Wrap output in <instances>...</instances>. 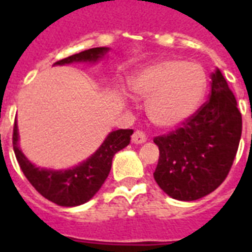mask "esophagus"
Here are the masks:
<instances>
[{
	"mask_svg": "<svg viewBox=\"0 0 252 252\" xmlns=\"http://www.w3.org/2000/svg\"><path fill=\"white\" fill-rule=\"evenodd\" d=\"M146 141V136L142 130H136L132 136V142L133 144H144Z\"/></svg>",
	"mask_w": 252,
	"mask_h": 252,
	"instance_id": "obj_1",
	"label": "esophagus"
}]
</instances>
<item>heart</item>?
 <instances>
[{
  "mask_svg": "<svg viewBox=\"0 0 252 252\" xmlns=\"http://www.w3.org/2000/svg\"><path fill=\"white\" fill-rule=\"evenodd\" d=\"M130 91L149 99L150 120L163 128H172L195 114L203 100L207 80L196 63L166 59L138 70L129 81Z\"/></svg>",
  "mask_w": 252,
  "mask_h": 252,
  "instance_id": "b5f03b06",
  "label": "heart"
}]
</instances>
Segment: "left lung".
I'll use <instances>...</instances> for the list:
<instances>
[{
    "instance_id": "1",
    "label": "left lung",
    "mask_w": 252,
    "mask_h": 252,
    "mask_svg": "<svg viewBox=\"0 0 252 252\" xmlns=\"http://www.w3.org/2000/svg\"><path fill=\"white\" fill-rule=\"evenodd\" d=\"M209 99L176 129L154 137L159 159L154 179L172 199L192 201L226 179L242 134L237 99L217 69Z\"/></svg>"
}]
</instances>
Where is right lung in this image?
Listing matches in <instances>:
<instances>
[{
  "instance_id": "1",
  "label": "right lung",
  "mask_w": 252,
  "mask_h": 252,
  "mask_svg": "<svg viewBox=\"0 0 252 252\" xmlns=\"http://www.w3.org/2000/svg\"><path fill=\"white\" fill-rule=\"evenodd\" d=\"M108 48H91L76 53L55 63L56 65L70 64L74 61H96ZM133 129H118L111 132L102 146L87 161L70 170L53 171L33 166L18 148L17 123L13 129V148L17 161L31 186L41 196L61 207H76L86 203L102 187L110 174L112 158L119 150L129 145Z\"/></svg>"
}]
</instances>
